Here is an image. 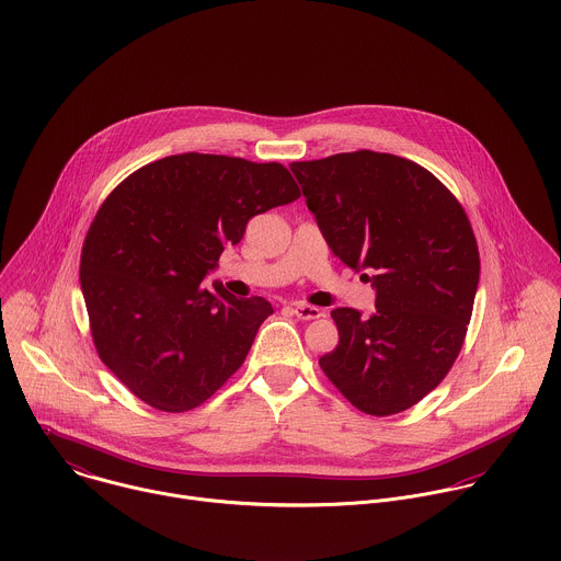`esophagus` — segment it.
I'll return each mask as SVG.
<instances>
[{
	"instance_id": "34e87169",
	"label": "esophagus",
	"mask_w": 561,
	"mask_h": 561,
	"mask_svg": "<svg viewBox=\"0 0 561 561\" xmlns=\"http://www.w3.org/2000/svg\"><path fill=\"white\" fill-rule=\"evenodd\" d=\"M290 310H293V314H295L297 319H301V321H312V319L323 317V312H321L319 308L308 306V304H290Z\"/></svg>"
}]
</instances>
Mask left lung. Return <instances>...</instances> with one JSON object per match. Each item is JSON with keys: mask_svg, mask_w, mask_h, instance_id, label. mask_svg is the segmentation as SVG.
I'll return each mask as SVG.
<instances>
[{"mask_svg": "<svg viewBox=\"0 0 561 561\" xmlns=\"http://www.w3.org/2000/svg\"><path fill=\"white\" fill-rule=\"evenodd\" d=\"M341 262L376 288V312L332 310L339 345L319 358L363 413L387 417L426 398L455 365L470 325L481 257L457 196L404 157L356 150L290 163Z\"/></svg>", "mask_w": 561, "mask_h": 561, "instance_id": "8db88e82", "label": "left lung"}]
</instances>
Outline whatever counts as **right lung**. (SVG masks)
<instances>
[{
  "label": "right lung",
  "instance_id": "right-lung-1",
  "mask_svg": "<svg viewBox=\"0 0 561 561\" xmlns=\"http://www.w3.org/2000/svg\"><path fill=\"white\" fill-rule=\"evenodd\" d=\"M301 196L282 163L183 152L126 176L100 205L80 288L100 360L141 402L185 413L244 363L273 306L201 282L247 222Z\"/></svg>",
  "mask_w": 561,
  "mask_h": 561
}]
</instances>
